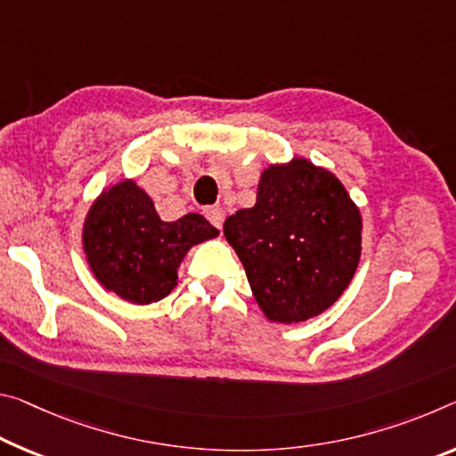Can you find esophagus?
<instances>
[{
    "label": "esophagus",
    "instance_id": "esophagus-1",
    "mask_svg": "<svg viewBox=\"0 0 456 456\" xmlns=\"http://www.w3.org/2000/svg\"><path fill=\"white\" fill-rule=\"evenodd\" d=\"M205 216L211 221V225H215L216 229L223 227V221H225V211L221 207H208L205 211Z\"/></svg>",
    "mask_w": 456,
    "mask_h": 456
}]
</instances>
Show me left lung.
Listing matches in <instances>:
<instances>
[{"label": "left lung", "mask_w": 456, "mask_h": 456, "mask_svg": "<svg viewBox=\"0 0 456 456\" xmlns=\"http://www.w3.org/2000/svg\"><path fill=\"white\" fill-rule=\"evenodd\" d=\"M259 308L273 322H302L349 286L361 256V215L345 186L308 160L270 166L251 208L223 225Z\"/></svg>", "instance_id": "obj_1"}]
</instances>
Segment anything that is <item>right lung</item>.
Masks as SVG:
<instances>
[{"label": "right lung", "instance_id": "1", "mask_svg": "<svg viewBox=\"0 0 456 456\" xmlns=\"http://www.w3.org/2000/svg\"><path fill=\"white\" fill-rule=\"evenodd\" d=\"M216 235L219 231L199 213L162 221L148 194L124 180L91 207L83 245L86 262L107 290L134 305H151L176 286L186 251Z\"/></svg>", "mask_w": 456, "mask_h": 456}]
</instances>
